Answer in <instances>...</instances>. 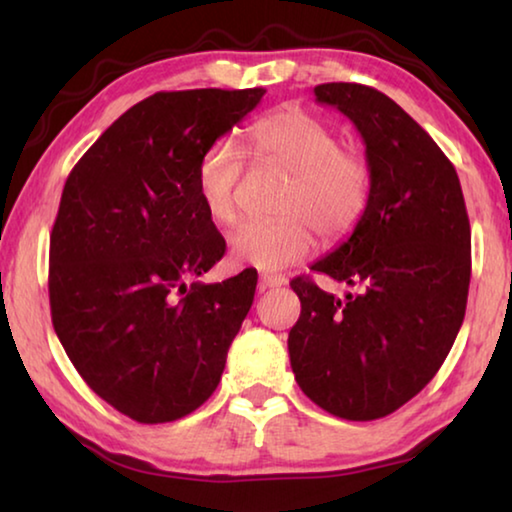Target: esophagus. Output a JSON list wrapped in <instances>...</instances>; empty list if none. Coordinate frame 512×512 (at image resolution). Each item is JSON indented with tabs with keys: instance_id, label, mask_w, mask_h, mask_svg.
<instances>
[{
	"instance_id": "esophagus-1",
	"label": "esophagus",
	"mask_w": 512,
	"mask_h": 512,
	"mask_svg": "<svg viewBox=\"0 0 512 512\" xmlns=\"http://www.w3.org/2000/svg\"><path fill=\"white\" fill-rule=\"evenodd\" d=\"M287 280H284L282 275H262L259 277V291H266V289H275V287H284Z\"/></svg>"
}]
</instances>
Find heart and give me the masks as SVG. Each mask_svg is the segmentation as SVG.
<instances>
[{
    "mask_svg": "<svg viewBox=\"0 0 512 512\" xmlns=\"http://www.w3.org/2000/svg\"><path fill=\"white\" fill-rule=\"evenodd\" d=\"M259 158L293 178L282 201V219L246 221L230 239L232 257L259 271H282L305 259L316 235L341 241L352 235L370 205L372 173L359 149L343 146L323 121L298 108H280L248 128ZM244 158L230 140H216L196 171L198 196L219 225L237 219V189Z\"/></svg>",
    "mask_w": 512,
    "mask_h": 512,
    "instance_id": "b5f03b06",
    "label": "heart"
}]
</instances>
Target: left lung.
Wrapping results in <instances>:
<instances>
[{"label":"left lung","instance_id":"8db88e82","mask_svg":"<svg viewBox=\"0 0 512 512\" xmlns=\"http://www.w3.org/2000/svg\"><path fill=\"white\" fill-rule=\"evenodd\" d=\"M316 101L343 112L366 144L370 205L348 241L311 271L357 293L334 298L296 277L289 332L298 386L343 420H377L418 395L443 366L470 289V219L454 164L386 94L323 83Z\"/></svg>","mask_w":512,"mask_h":512}]
</instances>
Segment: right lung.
<instances>
[{"mask_svg": "<svg viewBox=\"0 0 512 512\" xmlns=\"http://www.w3.org/2000/svg\"><path fill=\"white\" fill-rule=\"evenodd\" d=\"M158 92L69 173L49 244L51 320L94 393L142 424L185 418L219 386L257 273L192 282L225 239L198 196L203 153L264 97Z\"/></svg>", "mask_w": 512, "mask_h": 512, "instance_id": "add662e5", "label": "right lung"}]
</instances>
